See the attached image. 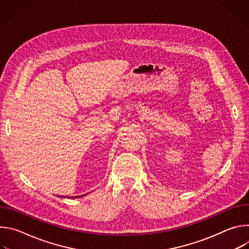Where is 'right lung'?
Here are the masks:
<instances>
[{"label": "right lung", "mask_w": 249, "mask_h": 249, "mask_svg": "<svg viewBox=\"0 0 249 249\" xmlns=\"http://www.w3.org/2000/svg\"><path fill=\"white\" fill-rule=\"evenodd\" d=\"M78 197H80V196H78ZM81 197H83V195H82V196H81ZM76 198H77V197H76Z\"/></svg>", "instance_id": "obj_1"}]
</instances>
